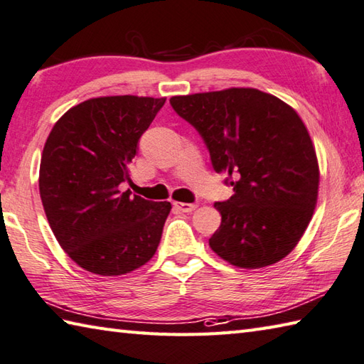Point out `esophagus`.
<instances>
[{
    "label": "esophagus",
    "mask_w": 364,
    "mask_h": 364,
    "mask_svg": "<svg viewBox=\"0 0 364 364\" xmlns=\"http://www.w3.org/2000/svg\"><path fill=\"white\" fill-rule=\"evenodd\" d=\"M174 207H176V209H179L181 212L190 213V212L196 209L198 204L196 203H174Z\"/></svg>",
    "instance_id": "1"
}]
</instances>
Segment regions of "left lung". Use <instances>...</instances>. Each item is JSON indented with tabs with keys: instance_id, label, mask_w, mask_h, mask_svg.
Wrapping results in <instances>:
<instances>
[{
	"instance_id": "left-lung-1",
	"label": "left lung",
	"mask_w": 364,
	"mask_h": 364,
	"mask_svg": "<svg viewBox=\"0 0 364 364\" xmlns=\"http://www.w3.org/2000/svg\"><path fill=\"white\" fill-rule=\"evenodd\" d=\"M169 103L234 187L228 201L215 203L221 225L210 248L242 269L286 257L306 231L318 190L316 151L296 111L253 87L176 95Z\"/></svg>"
}]
</instances>
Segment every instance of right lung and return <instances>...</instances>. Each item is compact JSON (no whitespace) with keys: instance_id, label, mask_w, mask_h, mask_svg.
Segmentation results:
<instances>
[{"instance_id":"add662e5","label":"right lung","mask_w":364,"mask_h":364,"mask_svg":"<svg viewBox=\"0 0 364 364\" xmlns=\"http://www.w3.org/2000/svg\"><path fill=\"white\" fill-rule=\"evenodd\" d=\"M166 99L113 95L81 102L51 129L39 191L47 220L73 262L117 277L155 255L171 203L122 191L138 141Z\"/></svg>"}]
</instances>
